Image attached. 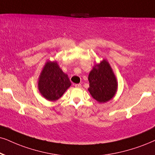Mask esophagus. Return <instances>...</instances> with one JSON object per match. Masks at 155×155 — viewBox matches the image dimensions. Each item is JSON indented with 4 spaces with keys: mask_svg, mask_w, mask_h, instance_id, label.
<instances>
[{
    "mask_svg": "<svg viewBox=\"0 0 155 155\" xmlns=\"http://www.w3.org/2000/svg\"><path fill=\"white\" fill-rule=\"evenodd\" d=\"M75 87L81 88V84H75Z\"/></svg>",
    "mask_w": 155,
    "mask_h": 155,
    "instance_id": "esophagus-1",
    "label": "esophagus"
}]
</instances>
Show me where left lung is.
Wrapping results in <instances>:
<instances>
[{
  "instance_id": "8db88e82",
  "label": "left lung",
  "mask_w": 155,
  "mask_h": 155,
  "mask_svg": "<svg viewBox=\"0 0 155 155\" xmlns=\"http://www.w3.org/2000/svg\"><path fill=\"white\" fill-rule=\"evenodd\" d=\"M88 79L89 81L88 91L99 103L107 102L116 94L118 82L107 59H103L93 66Z\"/></svg>"
}]
</instances>
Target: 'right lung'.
<instances>
[{
  "label": "right lung",
  "instance_id": "right-lung-1",
  "mask_svg": "<svg viewBox=\"0 0 155 155\" xmlns=\"http://www.w3.org/2000/svg\"><path fill=\"white\" fill-rule=\"evenodd\" d=\"M38 81V89L46 100L56 101L71 87L68 75L62 71L56 60L47 61Z\"/></svg>",
  "mask_w": 155,
  "mask_h": 155
}]
</instances>
